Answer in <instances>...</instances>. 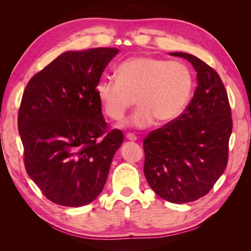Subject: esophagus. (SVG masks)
<instances>
[{
    "instance_id": "1",
    "label": "esophagus",
    "mask_w": 251,
    "mask_h": 251,
    "mask_svg": "<svg viewBox=\"0 0 251 251\" xmlns=\"http://www.w3.org/2000/svg\"><path fill=\"white\" fill-rule=\"evenodd\" d=\"M126 139H127V140H130V141H135V140H137V137H136V136H135L133 133H126Z\"/></svg>"
}]
</instances>
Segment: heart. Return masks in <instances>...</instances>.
Here are the masks:
<instances>
[{"label": "heart", "instance_id": "obj_1", "mask_svg": "<svg viewBox=\"0 0 251 251\" xmlns=\"http://www.w3.org/2000/svg\"><path fill=\"white\" fill-rule=\"evenodd\" d=\"M117 78L103 77L95 91L105 115L123 120L137 101L132 117L136 127H147L156 120L169 124L177 119L191 100L195 79L185 63L153 56H135L121 63Z\"/></svg>", "mask_w": 251, "mask_h": 251}]
</instances>
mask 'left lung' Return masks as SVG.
<instances>
[{
    "label": "left lung",
    "mask_w": 251,
    "mask_h": 251,
    "mask_svg": "<svg viewBox=\"0 0 251 251\" xmlns=\"http://www.w3.org/2000/svg\"><path fill=\"white\" fill-rule=\"evenodd\" d=\"M183 57L197 71L198 86L184 112L143 140V172L149 185L172 203L198 200L209 193L228 162L231 109L216 70L188 53Z\"/></svg>",
    "instance_id": "obj_1"
}]
</instances>
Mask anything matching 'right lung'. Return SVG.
<instances>
[{
  "mask_svg": "<svg viewBox=\"0 0 251 251\" xmlns=\"http://www.w3.org/2000/svg\"><path fill=\"white\" fill-rule=\"evenodd\" d=\"M116 48L69 51L27 83L18 115L29 177L51 202L78 207L97 198L124 141L110 130L95 87Z\"/></svg>",
  "mask_w": 251,
  "mask_h": 251,
  "instance_id": "add662e5",
  "label": "right lung"
}]
</instances>
